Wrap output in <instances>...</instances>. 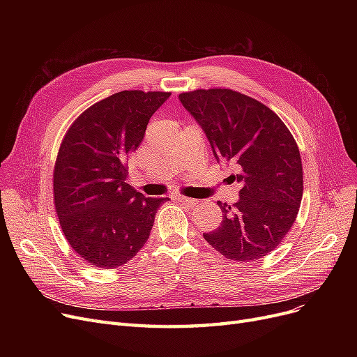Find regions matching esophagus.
Segmentation results:
<instances>
[{
  "label": "esophagus",
  "instance_id": "34e87169",
  "mask_svg": "<svg viewBox=\"0 0 357 357\" xmlns=\"http://www.w3.org/2000/svg\"><path fill=\"white\" fill-rule=\"evenodd\" d=\"M175 199H176V201H179V202H182V204L190 205V207H194V205H197V204H198V201H197V199H194V198H188V197H183V195H176V197H175Z\"/></svg>",
  "mask_w": 357,
  "mask_h": 357
}]
</instances>
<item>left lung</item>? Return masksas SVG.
Listing matches in <instances>:
<instances>
[{
  "label": "left lung",
  "mask_w": 357,
  "mask_h": 357,
  "mask_svg": "<svg viewBox=\"0 0 357 357\" xmlns=\"http://www.w3.org/2000/svg\"><path fill=\"white\" fill-rule=\"evenodd\" d=\"M207 136L215 159L231 163L240 198L222 211L204 238L227 259L253 261L288 234L303 199V163L288 127L265 104L233 89L213 88L179 96Z\"/></svg>",
  "instance_id": "obj_1"
}]
</instances>
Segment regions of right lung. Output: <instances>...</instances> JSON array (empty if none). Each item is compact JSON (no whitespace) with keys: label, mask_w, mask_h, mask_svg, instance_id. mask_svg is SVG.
<instances>
[{"label":"right lung","mask_w":357,"mask_h":357,"mask_svg":"<svg viewBox=\"0 0 357 357\" xmlns=\"http://www.w3.org/2000/svg\"><path fill=\"white\" fill-rule=\"evenodd\" d=\"M171 92L121 91L91 105L72 123L53 172V198L70 248L101 269L119 268L144 246L158 208L126 182V160Z\"/></svg>","instance_id":"obj_1"}]
</instances>
